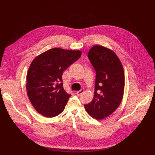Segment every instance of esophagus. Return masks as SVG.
Here are the masks:
<instances>
[{"instance_id": "34e87169", "label": "esophagus", "mask_w": 155, "mask_h": 155, "mask_svg": "<svg viewBox=\"0 0 155 155\" xmlns=\"http://www.w3.org/2000/svg\"><path fill=\"white\" fill-rule=\"evenodd\" d=\"M83 92H84V90H83V89H81V90H80V91H77V92H76V94H77L78 96H80Z\"/></svg>"}]
</instances>
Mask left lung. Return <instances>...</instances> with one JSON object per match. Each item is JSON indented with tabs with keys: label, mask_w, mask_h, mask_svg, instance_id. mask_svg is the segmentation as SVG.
I'll list each match as a JSON object with an SVG mask.
<instances>
[{
	"label": "left lung",
	"mask_w": 155,
	"mask_h": 155,
	"mask_svg": "<svg viewBox=\"0 0 155 155\" xmlns=\"http://www.w3.org/2000/svg\"><path fill=\"white\" fill-rule=\"evenodd\" d=\"M87 57L96 75L93 99L84 108L90 116L100 120L111 115L121 104L124 89V70L116 54L102 46L93 47Z\"/></svg>",
	"instance_id": "1"
}]
</instances>
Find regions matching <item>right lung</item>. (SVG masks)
Segmentation results:
<instances>
[{
    "instance_id": "obj_1",
    "label": "right lung",
    "mask_w": 155,
    "mask_h": 155,
    "mask_svg": "<svg viewBox=\"0 0 155 155\" xmlns=\"http://www.w3.org/2000/svg\"><path fill=\"white\" fill-rule=\"evenodd\" d=\"M81 55V51L55 48L33 60L28 72L26 90L38 113L50 118L62 113L71 96L63 88L62 74Z\"/></svg>"
}]
</instances>
